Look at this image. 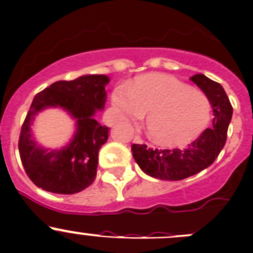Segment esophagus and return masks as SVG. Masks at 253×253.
Masks as SVG:
<instances>
[{
    "label": "esophagus",
    "mask_w": 253,
    "mask_h": 253,
    "mask_svg": "<svg viewBox=\"0 0 253 253\" xmlns=\"http://www.w3.org/2000/svg\"><path fill=\"white\" fill-rule=\"evenodd\" d=\"M133 141H134V142H137V143H143V139H142L141 137H139V136H134Z\"/></svg>",
    "instance_id": "esophagus-1"
}]
</instances>
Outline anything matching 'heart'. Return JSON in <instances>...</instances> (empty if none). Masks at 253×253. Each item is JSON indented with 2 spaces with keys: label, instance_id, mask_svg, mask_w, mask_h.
Listing matches in <instances>:
<instances>
[{
  "label": "heart",
  "instance_id": "1",
  "mask_svg": "<svg viewBox=\"0 0 253 253\" xmlns=\"http://www.w3.org/2000/svg\"><path fill=\"white\" fill-rule=\"evenodd\" d=\"M112 102L133 122H141L149 112L147 132L162 146L194 141L211 117V102L204 92L166 74L142 75L132 86L120 85Z\"/></svg>",
  "mask_w": 253,
  "mask_h": 253
}]
</instances>
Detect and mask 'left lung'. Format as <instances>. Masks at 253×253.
I'll return each instance as SVG.
<instances>
[{
  "instance_id": "8db88e82",
  "label": "left lung",
  "mask_w": 253,
  "mask_h": 253,
  "mask_svg": "<svg viewBox=\"0 0 253 253\" xmlns=\"http://www.w3.org/2000/svg\"><path fill=\"white\" fill-rule=\"evenodd\" d=\"M211 102L214 120L211 128H207L185 148H148L146 144H132V154L139 168L148 175L162 180H181L198 174L214 163L224 148L227 128L232 117V106L219 83L203 74L190 78Z\"/></svg>"
}]
</instances>
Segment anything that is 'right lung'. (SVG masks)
Here are the masks:
<instances>
[{"instance_id": "1", "label": "right lung", "mask_w": 253, "mask_h": 253, "mask_svg": "<svg viewBox=\"0 0 253 253\" xmlns=\"http://www.w3.org/2000/svg\"><path fill=\"white\" fill-rule=\"evenodd\" d=\"M106 75H84L60 80L38 92L32 101L19 134L18 149L28 178L38 188L56 194H75L95 180L99 151L109 138V127L101 126L94 115L106 101ZM59 106L77 119V132L64 149L48 151L34 142L30 125L45 107Z\"/></svg>"}]
</instances>
